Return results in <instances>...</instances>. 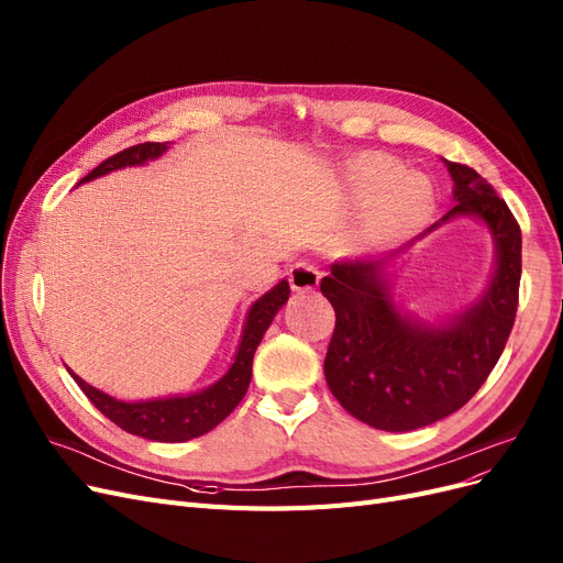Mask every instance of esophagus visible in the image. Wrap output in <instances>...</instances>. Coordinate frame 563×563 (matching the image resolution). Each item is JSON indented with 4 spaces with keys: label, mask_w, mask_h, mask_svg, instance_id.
I'll use <instances>...</instances> for the list:
<instances>
[{
    "label": "esophagus",
    "mask_w": 563,
    "mask_h": 563,
    "mask_svg": "<svg viewBox=\"0 0 563 563\" xmlns=\"http://www.w3.org/2000/svg\"><path fill=\"white\" fill-rule=\"evenodd\" d=\"M289 285H292L295 292H310L320 285V268L318 264L301 260L292 268H289Z\"/></svg>",
    "instance_id": "34e87169"
}]
</instances>
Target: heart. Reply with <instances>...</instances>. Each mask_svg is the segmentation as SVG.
Masks as SVG:
<instances>
[{
  "instance_id": "b5f03b06",
  "label": "heart",
  "mask_w": 563,
  "mask_h": 563,
  "mask_svg": "<svg viewBox=\"0 0 563 563\" xmlns=\"http://www.w3.org/2000/svg\"><path fill=\"white\" fill-rule=\"evenodd\" d=\"M352 192L366 201L360 220V239L387 245L408 239L433 211V187L422 174H406L397 159L364 155L350 164Z\"/></svg>"
}]
</instances>
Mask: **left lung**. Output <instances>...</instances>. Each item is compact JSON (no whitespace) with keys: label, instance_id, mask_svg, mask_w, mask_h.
Instances as JSON below:
<instances>
[{"label":"left lung","instance_id":"left-lung-1","mask_svg":"<svg viewBox=\"0 0 563 563\" xmlns=\"http://www.w3.org/2000/svg\"><path fill=\"white\" fill-rule=\"evenodd\" d=\"M445 166L454 206L431 229L454 218H475L489 229L496 264L481 297L435 322L406 313L391 297L389 264L418 239L383 257L334 262L320 283L336 313L324 357L327 385L352 418L373 429L412 431L460 410L487 380L515 324L519 224L475 169L448 159Z\"/></svg>","mask_w":563,"mask_h":563}]
</instances>
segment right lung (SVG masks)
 I'll use <instances>...</instances> for the list:
<instances>
[{
	"label": "right lung",
	"mask_w": 563,
	"mask_h": 563,
	"mask_svg": "<svg viewBox=\"0 0 563 563\" xmlns=\"http://www.w3.org/2000/svg\"><path fill=\"white\" fill-rule=\"evenodd\" d=\"M172 143H139L132 148L122 151L107 162H101L97 169H92L80 183L95 180L99 176H107L124 166H141L148 159L162 157V153L169 151ZM78 183V185H80ZM289 299V283L280 280L262 295L247 310V318L243 324L241 343L234 355L232 366L227 368L224 376L192 394H176V397H162V399H145V401H120L111 394L101 391L78 378L74 371L71 378L78 387L86 391V397L95 404L99 412L124 429L128 433L141 435V439L159 441V443H183L203 435L216 429L229 412H232L241 399L245 397L250 376H253V357L255 350L264 336L268 324L274 322L278 310Z\"/></svg>",
	"instance_id": "1"
}]
</instances>
